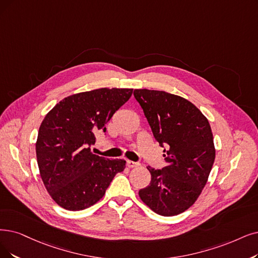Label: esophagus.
Segmentation results:
<instances>
[{
    "instance_id": "esophagus-1",
    "label": "esophagus",
    "mask_w": 258,
    "mask_h": 258,
    "mask_svg": "<svg viewBox=\"0 0 258 258\" xmlns=\"http://www.w3.org/2000/svg\"><path fill=\"white\" fill-rule=\"evenodd\" d=\"M127 165L129 168H135V167H138L139 166V163L138 162H133V161H127Z\"/></svg>"
}]
</instances>
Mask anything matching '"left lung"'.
Masks as SVG:
<instances>
[{"mask_svg":"<svg viewBox=\"0 0 258 258\" xmlns=\"http://www.w3.org/2000/svg\"><path fill=\"white\" fill-rule=\"evenodd\" d=\"M153 137L164 149L166 166H147L151 181L141 200L161 216L179 215L197 201L208 182L216 150L208 118L187 99L164 91L133 92Z\"/></svg>","mask_w":258,"mask_h":258,"instance_id":"8db88e82","label":"left lung"}]
</instances>
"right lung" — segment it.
Returning a JSON list of instances; mask_svg holds the SVG:
<instances>
[{"instance_id":"right-lung-1","label":"right lung","mask_w":258,"mask_h":258,"mask_svg":"<svg viewBox=\"0 0 258 258\" xmlns=\"http://www.w3.org/2000/svg\"><path fill=\"white\" fill-rule=\"evenodd\" d=\"M133 89L101 88L66 97L41 122L37 162L44 186L59 207L88 209L99 201L126 161L109 160L91 150L98 132L131 97Z\"/></svg>"}]
</instances>
